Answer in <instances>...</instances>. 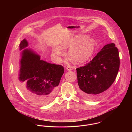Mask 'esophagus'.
<instances>
[{
	"label": "esophagus",
	"instance_id": "1",
	"mask_svg": "<svg viewBox=\"0 0 132 132\" xmlns=\"http://www.w3.org/2000/svg\"><path fill=\"white\" fill-rule=\"evenodd\" d=\"M66 69L68 71H71V70H72V67L71 66H67L66 67Z\"/></svg>",
	"mask_w": 132,
	"mask_h": 132
}]
</instances>
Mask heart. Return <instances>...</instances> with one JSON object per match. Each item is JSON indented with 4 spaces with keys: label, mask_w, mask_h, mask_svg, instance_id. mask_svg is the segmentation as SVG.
Wrapping results in <instances>:
<instances>
[{
    "label": "heart",
    "mask_w": 132,
    "mask_h": 132,
    "mask_svg": "<svg viewBox=\"0 0 132 132\" xmlns=\"http://www.w3.org/2000/svg\"><path fill=\"white\" fill-rule=\"evenodd\" d=\"M87 35H78L64 40L61 44L63 49L69 48L68 56L71 60L76 64H81L88 60L94 52L96 42ZM54 56H61L63 53L59 48L52 49Z\"/></svg>",
    "instance_id": "obj_1"
}]
</instances>
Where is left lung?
<instances>
[{
	"label": "left lung",
	"instance_id": "8db88e82",
	"mask_svg": "<svg viewBox=\"0 0 132 132\" xmlns=\"http://www.w3.org/2000/svg\"><path fill=\"white\" fill-rule=\"evenodd\" d=\"M119 66V51L115 44L104 46L89 63L76 69L80 94L89 101L102 97L114 82Z\"/></svg>",
	"mask_w": 132,
	"mask_h": 132
}]
</instances>
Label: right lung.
I'll return each mask as SVG.
<instances>
[{
    "label": "right lung",
    "mask_w": 132,
    "mask_h": 132,
    "mask_svg": "<svg viewBox=\"0 0 132 132\" xmlns=\"http://www.w3.org/2000/svg\"><path fill=\"white\" fill-rule=\"evenodd\" d=\"M28 46L24 39L20 44V50ZM20 69L18 76L20 88L32 103L45 105L55 97L64 68L60 65L48 63L31 49L26 48L21 53Z\"/></svg>",
    "instance_id": "right-lung-1"
}]
</instances>
